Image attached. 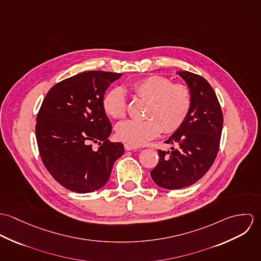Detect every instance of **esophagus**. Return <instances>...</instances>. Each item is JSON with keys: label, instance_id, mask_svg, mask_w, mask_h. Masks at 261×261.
Listing matches in <instances>:
<instances>
[{"label": "esophagus", "instance_id": "34e87169", "mask_svg": "<svg viewBox=\"0 0 261 261\" xmlns=\"http://www.w3.org/2000/svg\"><path fill=\"white\" fill-rule=\"evenodd\" d=\"M124 149L125 150H133V149H139V147H136V146H133L129 144H124Z\"/></svg>", "mask_w": 261, "mask_h": 261}]
</instances>
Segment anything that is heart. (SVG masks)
<instances>
[{
    "instance_id": "obj_1",
    "label": "heart",
    "mask_w": 261,
    "mask_h": 261,
    "mask_svg": "<svg viewBox=\"0 0 261 261\" xmlns=\"http://www.w3.org/2000/svg\"><path fill=\"white\" fill-rule=\"evenodd\" d=\"M138 98L148 100L145 120H125L115 127L117 138L129 145L139 147L156 138L162 127L165 133L176 132L186 120L191 110L192 96L188 86L172 84L164 76L152 75L142 78L130 85ZM106 113L120 119L126 113V99L122 89H111L102 99Z\"/></svg>"
}]
</instances>
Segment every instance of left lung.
<instances>
[{
    "mask_svg": "<svg viewBox=\"0 0 261 261\" xmlns=\"http://www.w3.org/2000/svg\"><path fill=\"white\" fill-rule=\"evenodd\" d=\"M177 74L191 91V110L184 123L166 141L177 148L159 149V163L150 172L158 186L169 190L191 186L208 172L218 153L223 126L222 111L209 82L189 71Z\"/></svg>",
    "mask_w": 261,
    "mask_h": 261,
    "instance_id": "obj_1",
    "label": "left lung"
}]
</instances>
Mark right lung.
<instances>
[{
  "label": "right lung",
  "instance_id": "right-lung-1",
  "mask_svg": "<svg viewBox=\"0 0 261 261\" xmlns=\"http://www.w3.org/2000/svg\"><path fill=\"white\" fill-rule=\"evenodd\" d=\"M122 74L86 71L54 85L46 94L36 123L42 162L61 186L90 193L105 186L124 148L111 143L112 124L102 107L109 86ZM100 145L94 150L92 143Z\"/></svg>",
  "mask_w": 261,
  "mask_h": 261
}]
</instances>
